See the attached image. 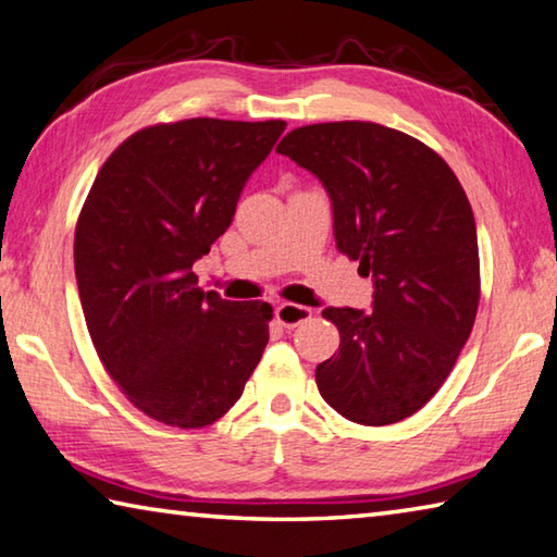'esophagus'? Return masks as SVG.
<instances>
[{
	"label": "esophagus",
	"instance_id": "1",
	"mask_svg": "<svg viewBox=\"0 0 557 557\" xmlns=\"http://www.w3.org/2000/svg\"><path fill=\"white\" fill-rule=\"evenodd\" d=\"M313 318V308L298 306V304H278L276 306V320L284 327H296L300 323H308Z\"/></svg>",
	"mask_w": 557,
	"mask_h": 557
}]
</instances>
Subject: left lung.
Wrapping results in <instances>:
<instances>
[{
	"instance_id": "left-lung-1",
	"label": "left lung",
	"mask_w": 557,
	"mask_h": 557,
	"mask_svg": "<svg viewBox=\"0 0 557 557\" xmlns=\"http://www.w3.org/2000/svg\"><path fill=\"white\" fill-rule=\"evenodd\" d=\"M276 151L323 183L337 249L374 281L372 310H323L339 352L318 364V392L347 421H404L435 396L472 333L480 249L470 200L433 149L374 122L300 126Z\"/></svg>"
}]
</instances>
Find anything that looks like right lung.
Listing matches in <instances>:
<instances>
[{
    "mask_svg": "<svg viewBox=\"0 0 557 557\" xmlns=\"http://www.w3.org/2000/svg\"><path fill=\"white\" fill-rule=\"evenodd\" d=\"M286 122L183 120L116 146L75 227V278L92 345L149 418L202 428L239 401L269 343L271 306L202 290L193 263L232 224Z\"/></svg>",
    "mask_w": 557,
    "mask_h": 557,
    "instance_id": "obj_1",
    "label": "right lung"
}]
</instances>
